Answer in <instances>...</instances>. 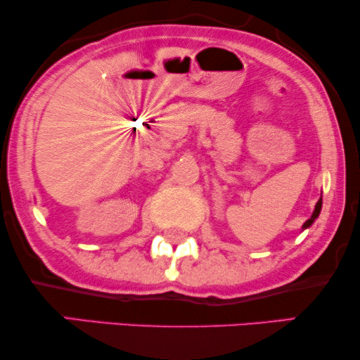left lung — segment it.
<instances>
[{
  "instance_id": "1",
  "label": "left lung",
  "mask_w": 360,
  "mask_h": 360,
  "mask_svg": "<svg viewBox=\"0 0 360 360\" xmlns=\"http://www.w3.org/2000/svg\"><path fill=\"white\" fill-rule=\"evenodd\" d=\"M321 205H323V200H321V198H319V200H318V203H316V206H314V211H313L311 218H309V219L307 221V223H304V224H303V229H307V228H309V226H311V224L314 223V219H316V218H318V216H319V211H321Z\"/></svg>"
}]
</instances>
